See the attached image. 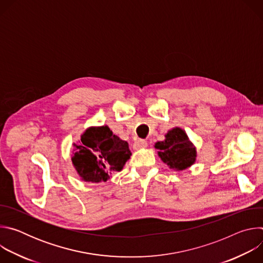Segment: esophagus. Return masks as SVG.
<instances>
[{"label": "esophagus", "mask_w": 263, "mask_h": 263, "mask_svg": "<svg viewBox=\"0 0 263 263\" xmlns=\"http://www.w3.org/2000/svg\"><path fill=\"white\" fill-rule=\"evenodd\" d=\"M147 145V142L142 140V139H138L136 140L134 143H133V148L134 149H139V148H142V147H145Z\"/></svg>", "instance_id": "34e87169"}]
</instances>
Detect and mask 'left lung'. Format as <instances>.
Instances as JSON below:
<instances>
[{
    "mask_svg": "<svg viewBox=\"0 0 263 263\" xmlns=\"http://www.w3.org/2000/svg\"><path fill=\"white\" fill-rule=\"evenodd\" d=\"M155 147L159 149L158 155L161 160L175 171H183L196 162V147L181 128L170 130L165 134V139L156 142Z\"/></svg>",
    "mask_w": 263,
    "mask_h": 263,
    "instance_id": "8db88e82",
    "label": "left lung"
}]
</instances>
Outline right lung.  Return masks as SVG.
I'll list each match as a JSON object with an SVG mask.
<instances>
[{
    "instance_id": "add662e5",
    "label": "right lung",
    "mask_w": 263,
    "mask_h": 263,
    "mask_svg": "<svg viewBox=\"0 0 263 263\" xmlns=\"http://www.w3.org/2000/svg\"><path fill=\"white\" fill-rule=\"evenodd\" d=\"M73 146L71 161L85 182H106L115 172L123 170L131 156L128 142L112 133L108 126L86 129L81 142Z\"/></svg>"
}]
</instances>
